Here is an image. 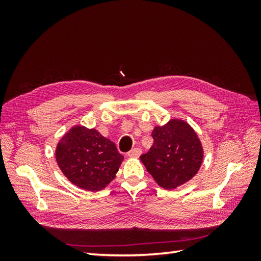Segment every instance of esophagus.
Listing matches in <instances>:
<instances>
[{
  "mask_svg": "<svg viewBox=\"0 0 261 261\" xmlns=\"http://www.w3.org/2000/svg\"><path fill=\"white\" fill-rule=\"evenodd\" d=\"M141 154V149L140 148H134L132 150L127 152V156L130 158H138Z\"/></svg>",
  "mask_w": 261,
  "mask_h": 261,
  "instance_id": "1",
  "label": "esophagus"
}]
</instances>
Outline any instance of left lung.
<instances>
[{
  "mask_svg": "<svg viewBox=\"0 0 261 261\" xmlns=\"http://www.w3.org/2000/svg\"><path fill=\"white\" fill-rule=\"evenodd\" d=\"M151 137L152 146L140 159L159 186L173 190L197 174L203 148L190 124L170 120L163 126H154Z\"/></svg>",
  "mask_w": 261,
  "mask_h": 261,
  "instance_id": "obj_1",
  "label": "left lung"
}]
</instances>
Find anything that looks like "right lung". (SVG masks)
<instances>
[{
    "label": "right lung",
    "mask_w": 261,
    "mask_h": 261,
    "mask_svg": "<svg viewBox=\"0 0 261 261\" xmlns=\"http://www.w3.org/2000/svg\"><path fill=\"white\" fill-rule=\"evenodd\" d=\"M123 156L95 129L74 126L59 141L56 159L67 178L83 190L101 191L118 173Z\"/></svg>",
    "instance_id": "1"
}]
</instances>
